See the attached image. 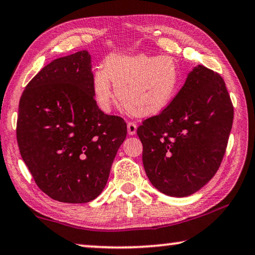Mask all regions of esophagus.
<instances>
[{
	"instance_id": "obj_1",
	"label": "esophagus",
	"mask_w": 255,
	"mask_h": 255,
	"mask_svg": "<svg viewBox=\"0 0 255 255\" xmlns=\"http://www.w3.org/2000/svg\"><path fill=\"white\" fill-rule=\"evenodd\" d=\"M128 133L130 135H134L136 133V124L134 122H128Z\"/></svg>"
}]
</instances>
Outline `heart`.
I'll use <instances>...</instances> for the list:
<instances>
[{"label": "heart", "mask_w": 255, "mask_h": 255, "mask_svg": "<svg viewBox=\"0 0 255 255\" xmlns=\"http://www.w3.org/2000/svg\"><path fill=\"white\" fill-rule=\"evenodd\" d=\"M125 110L134 117H150L167 108L179 86V71L169 56L110 55L103 70L93 76V93L99 106L109 110L115 93Z\"/></svg>", "instance_id": "heart-1"}]
</instances>
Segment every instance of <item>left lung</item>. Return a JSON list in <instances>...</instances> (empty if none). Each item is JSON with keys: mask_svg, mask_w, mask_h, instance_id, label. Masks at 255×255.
Here are the masks:
<instances>
[{"mask_svg": "<svg viewBox=\"0 0 255 255\" xmlns=\"http://www.w3.org/2000/svg\"><path fill=\"white\" fill-rule=\"evenodd\" d=\"M232 121L234 107L222 77L197 65L170 105L136 130L152 185L177 198L204 187L220 168Z\"/></svg>", "mask_w": 255, "mask_h": 255, "instance_id": "1", "label": "left lung"}]
</instances>
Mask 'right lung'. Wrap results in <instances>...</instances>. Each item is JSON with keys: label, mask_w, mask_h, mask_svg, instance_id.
Wrapping results in <instances>:
<instances>
[{"label": "right lung", "mask_w": 255, "mask_h": 255, "mask_svg": "<svg viewBox=\"0 0 255 255\" xmlns=\"http://www.w3.org/2000/svg\"><path fill=\"white\" fill-rule=\"evenodd\" d=\"M92 58L82 50L46 65L21 94L17 141L36 185L54 200L85 204L105 189L127 123L99 109Z\"/></svg>", "instance_id": "obj_1"}]
</instances>
